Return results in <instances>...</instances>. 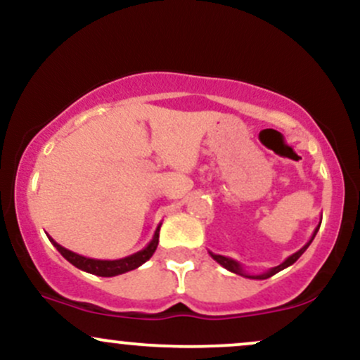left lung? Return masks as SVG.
I'll list each match as a JSON object with an SVG mask.
<instances>
[{"label": "left lung", "mask_w": 360, "mask_h": 360, "mask_svg": "<svg viewBox=\"0 0 360 360\" xmlns=\"http://www.w3.org/2000/svg\"><path fill=\"white\" fill-rule=\"evenodd\" d=\"M320 223H321V220H320ZM320 223H318V226L315 229V232H313L311 238H309V240L307 242V245H303L298 252H295V254H292V255H289V257H288L286 260H284L283 264H279V266L272 267V269H269V271L262 272V274H249V272H245V269H243V266H242L240 262H237V260H233V259H230V257H225V255L213 254V252H210V255H212V257H213L214 260H217V262L220 264V266L225 267L226 271L233 272V274L243 276V278H249V279H267V278H271V276L278 274L279 271H283V269H286V267L292 266V264H295L296 260H298V259L301 257V255H303V252L308 249L309 243H311V242H313V238H315V235H316V232H318V229H320Z\"/></svg>", "instance_id": "1"}]
</instances>
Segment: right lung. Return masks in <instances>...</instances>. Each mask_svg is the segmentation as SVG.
<instances>
[{
  "mask_svg": "<svg viewBox=\"0 0 360 360\" xmlns=\"http://www.w3.org/2000/svg\"><path fill=\"white\" fill-rule=\"evenodd\" d=\"M160 225H162V223H159V226L155 229L154 237H152V240L148 242L147 247H143L142 250L135 252V254L128 255V257L117 259V260H101V259L84 257V255H79V254H76V252L68 250L65 247L59 245V243L53 240L52 237H49V240H51L52 245L60 252L62 257H64L65 260H69V262H71L72 266H76L77 269L89 272V274L101 276V278H113V276L125 274V272H128V271L137 269V267H140L143 262H147V260L152 257V254H154L157 249V243H159Z\"/></svg>",
  "mask_w": 360,
  "mask_h": 360,
  "instance_id": "right-lung-1",
  "label": "right lung"
}]
</instances>
